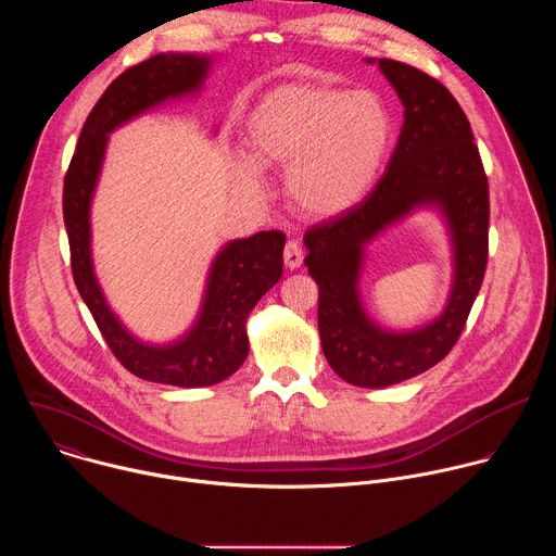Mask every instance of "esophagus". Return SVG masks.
I'll return each instance as SVG.
<instances>
[{
    "instance_id": "1",
    "label": "esophagus",
    "mask_w": 556,
    "mask_h": 556,
    "mask_svg": "<svg viewBox=\"0 0 556 556\" xmlns=\"http://www.w3.org/2000/svg\"><path fill=\"white\" fill-rule=\"evenodd\" d=\"M283 262H286V266H288L290 270H294V268L301 266V262H303V251H301L299 242H288V244H286V249H283Z\"/></svg>"
}]
</instances>
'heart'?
Here are the masks:
<instances>
[{
	"instance_id": "heart-1",
	"label": "heart",
	"mask_w": 556,
	"mask_h": 556,
	"mask_svg": "<svg viewBox=\"0 0 556 556\" xmlns=\"http://www.w3.org/2000/svg\"><path fill=\"white\" fill-rule=\"evenodd\" d=\"M393 118L371 92L330 86H283L264 97L244 125L247 157L232 165V187L257 195L262 169H286L290 204L312 217H334L374 187Z\"/></svg>"
}]
</instances>
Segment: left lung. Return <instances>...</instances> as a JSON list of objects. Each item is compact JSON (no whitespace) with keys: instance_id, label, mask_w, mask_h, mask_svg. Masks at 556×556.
I'll return each mask as SVG.
<instances>
[{"instance_id":"8db88e82","label":"left lung","mask_w":556,"mask_h":556,"mask_svg":"<svg viewBox=\"0 0 556 556\" xmlns=\"http://www.w3.org/2000/svg\"><path fill=\"white\" fill-rule=\"evenodd\" d=\"M378 63L405 108L399 144L374 191L350 211L307 228L305 266L319 283V334L330 367L356 387H389L440 363L457 343L489 260V180L466 114L433 76L393 59ZM418 207H435L454 251V283L440 317L393 333L359 301L364 247Z\"/></svg>"}]
</instances>
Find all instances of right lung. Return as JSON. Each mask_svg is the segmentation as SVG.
<instances>
[{
  "mask_svg": "<svg viewBox=\"0 0 556 556\" xmlns=\"http://www.w3.org/2000/svg\"><path fill=\"white\" fill-rule=\"evenodd\" d=\"M211 63L208 54L161 52L125 70L90 112L63 180V222L74 283L105 343L134 376L187 389L217 384L247 361L249 314L281 279L286 235L262 230L228 242L211 264L195 324L180 339L153 345L134 337L105 301L92 262L90 208L110 134L151 108L198 94Z\"/></svg>",
  "mask_w": 556,
  "mask_h": 556,
  "instance_id": "add662e5",
  "label": "right lung"
}]
</instances>
